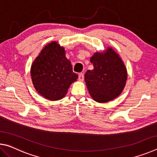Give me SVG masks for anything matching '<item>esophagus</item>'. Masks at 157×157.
I'll list each match as a JSON object with an SVG mask.
<instances>
[{"instance_id": "1", "label": "esophagus", "mask_w": 157, "mask_h": 157, "mask_svg": "<svg viewBox=\"0 0 157 157\" xmlns=\"http://www.w3.org/2000/svg\"><path fill=\"white\" fill-rule=\"evenodd\" d=\"M80 81H83L84 80V73H79V77H78Z\"/></svg>"}]
</instances>
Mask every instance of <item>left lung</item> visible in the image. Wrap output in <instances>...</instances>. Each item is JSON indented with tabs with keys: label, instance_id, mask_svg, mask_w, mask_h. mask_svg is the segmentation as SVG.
<instances>
[{
	"label": "left lung",
	"instance_id": "8db88e82",
	"mask_svg": "<svg viewBox=\"0 0 157 157\" xmlns=\"http://www.w3.org/2000/svg\"><path fill=\"white\" fill-rule=\"evenodd\" d=\"M94 68L87 71L84 80L93 99L104 103L118 97L126 84L127 73L123 61L111 48L91 57Z\"/></svg>",
	"mask_w": 157,
	"mask_h": 157
}]
</instances>
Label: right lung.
Returning <instances> with one entry per match:
<instances>
[{"instance_id":"right-lung-1","label":"right lung","mask_w":157,"mask_h":157,"mask_svg":"<svg viewBox=\"0 0 157 157\" xmlns=\"http://www.w3.org/2000/svg\"><path fill=\"white\" fill-rule=\"evenodd\" d=\"M31 76L36 91L50 100L65 96L70 85L78 79L63 48L52 42L41 50L31 67Z\"/></svg>"}]
</instances>
